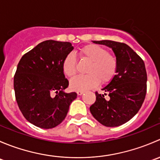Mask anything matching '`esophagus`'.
Wrapping results in <instances>:
<instances>
[{
  "label": "esophagus",
  "mask_w": 160,
  "mask_h": 160,
  "mask_svg": "<svg viewBox=\"0 0 160 160\" xmlns=\"http://www.w3.org/2000/svg\"><path fill=\"white\" fill-rule=\"evenodd\" d=\"M77 95H78V96H80V95L83 94V90H77Z\"/></svg>",
  "instance_id": "34e87169"
}]
</instances>
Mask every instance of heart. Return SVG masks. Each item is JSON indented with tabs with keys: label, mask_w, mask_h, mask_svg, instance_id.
Returning a JSON list of instances; mask_svg holds the SVG:
<instances>
[{
	"label": "heart",
	"mask_w": 160,
	"mask_h": 160,
	"mask_svg": "<svg viewBox=\"0 0 160 160\" xmlns=\"http://www.w3.org/2000/svg\"><path fill=\"white\" fill-rule=\"evenodd\" d=\"M82 61L90 62L86 69L88 74L77 76L70 80V87L76 90H84L95 88L100 83H108L117 72L118 60L104 48L97 45L83 46L79 52ZM63 73L72 77L77 72V61L72 54L67 55L62 64Z\"/></svg>",
	"instance_id": "heart-1"
}]
</instances>
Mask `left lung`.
I'll use <instances>...</instances> for the list:
<instances>
[{
	"mask_svg": "<svg viewBox=\"0 0 160 160\" xmlns=\"http://www.w3.org/2000/svg\"><path fill=\"white\" fill-rule=\"evenodd\" d=\"M93 43L112 49L118 60L116 75L102 90L109 99L95 92L96 101L90 107L97 121L107 127L126 123L138 113L143 104L147 90V73L144 61L132 48L123 42L102 40Z\"/></svg>",
	"mask_w": 160,
	"mask_h": 160,
	"instance_id": "obj_1",
	"label": "left lung"
}]
</instances>
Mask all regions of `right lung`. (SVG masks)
Segmentation results:
<instances>
[{"instance_id": "1", "label": "right lung", "mask_w": 160, "mask_h": 160, "mask_svg": "<svg viewBox=\"0 0 160 160\" xmlns=\"http://www.w3.org/2000/svg\"><path fill=\"white\" fill-rule=\"evenodd\" d=\"M73 49L68 42L46 40L25 53L14 77L16 101L24 117L41 128H52L65 119L77 93H65L69 81L62 69Z\"/></svg>"}]
</instances>
